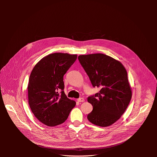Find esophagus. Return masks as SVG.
<instances>
[{"instance_id": "obj_1", "label": "esophagus", "mask_w": 157, "mask_h": 157, "mask_svg": "<svg viewBox=\"0 0 157 157\" xmlns=\"http://www.w3.org/2000/svg\"><path fill=\"white\" fill-rule=\"evenodd\" d=\"M85 100L83 99V98H79L77 99V101L78 102H83Z\"/></svg>"}]
</instances>
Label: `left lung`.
I'll list each match as a JSON object with an SVG mask.
<instances>
[{
	"mask_svg": "<svg viewBox=\"0 0 157 157\" xmlns=\"http://www.w3.org/2000/svg\"><path fill=\"white\" fill-rule=\"evenodd\" d=\"M78 59L94 87L100 91L88 98L92 124L107 127L117 121L127 109L132 97L127 71L119 61L103 54L80 55Z\"/></svg>",
	"mask_w": 157,
	"mask_h": 157,
	"instance_id": "8db88e82",
	"label": "left lung"
}]
</instances>
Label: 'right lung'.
<instances>
[{
    "instance_id": "1",
    "label": "right lung",
    "mask_w": 157,
    "mask_h": 157,
    "mask_svg": "<svg viewBox=\"0 0 157 157\" xmlns=\"http://www.w3.org/2000/svg\"><path fill=\"white\" fill-rule=\"evenodd\" d=\"M77 58L76 54H51L42 58L31 71L28 85L29 105L34 116L46 126L64 123L76 105L63 91V75Z\"/></svg>"
}]
</instances>
